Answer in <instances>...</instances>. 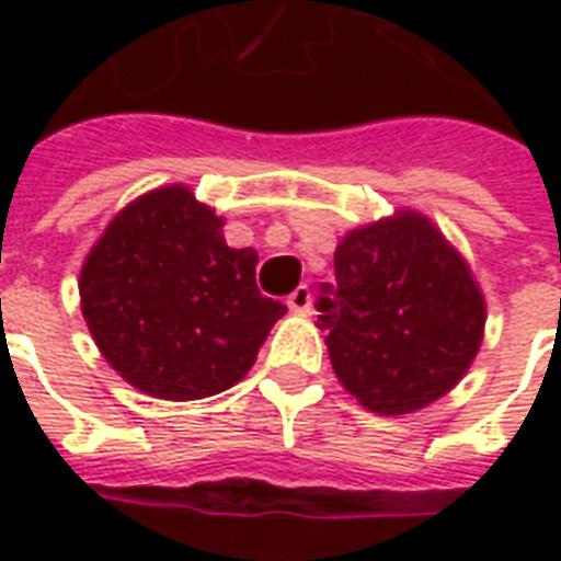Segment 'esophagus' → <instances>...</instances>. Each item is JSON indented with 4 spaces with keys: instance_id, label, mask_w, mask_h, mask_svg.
<instances>
[{
    "instance_id": "esophagus-1",
    "label": "esophagus",
    "mask_w": 561,
    "mask_h": 561,
    "mask_svg": "<svg viewBox=\"0 0 561 561\" xmlns=\"http://www.w3.org/2000/svg\"><path fill=\"white\" fill-rule=\"evenodd\" d=\"M309 306H312V291H309V285H297L291 294H288V309L291 312H309Z\"/></svg>"
}]
</instances>
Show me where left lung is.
<instances>
[{"instance_id": "obj_1", "label": "left lung", "mask_w": 561, "mask_h": 561, "mask_svg": "<svg viewBox=\"0 0 561 561\" xmlns=\"http://www.w3.org/2000/svg\"><path fill=\"white\" fill-rule=\"evenodd\" d=\"M318 328L342 388L378 414L430 405L466 376L486 306L469 264L433 221L400 209L345 233Z\"/></svg>"}]
</instances>
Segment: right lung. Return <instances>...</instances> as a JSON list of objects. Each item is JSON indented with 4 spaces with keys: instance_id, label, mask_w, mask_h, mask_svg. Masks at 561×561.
I'll return each mask as SVG.
<instances>
[{
    "instance_id": "add662e5",
    "label": "right lung",
    "mask_w": 561,
    "mask_h": 561,
    "mask_svg": "<svg viewBox=\"0 0 561 561\" xmlns=\"http://www.w3.org/2000/svg\"><path fill=\"white\" fill-rule=\"evenodd\" d=\"M225 221L185 185L131 201L80 270V309L104 360L159 400H204L252 369L285 316L257 291L255 249H231Z\"/></svg>"
}]
</instances>
